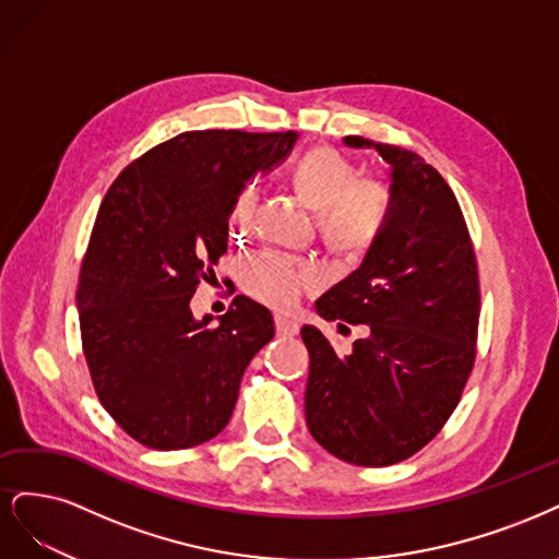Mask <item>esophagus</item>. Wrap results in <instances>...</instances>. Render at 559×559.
<instances>
[{"mask_svg":"<svg viewBox=\"0 0 559 559\" xmlns=\"http://www.w3.org/2000/svg\"><path fill=\"white\" fill-rule=\"evenodd\" d=\"M299 332V322L285 316H276V334L278 336H295Z\"/></svg>","mask_w":559,"mask_h":559,"instance_id":"esophagus-1","label":"esophagus"}]
</instances>
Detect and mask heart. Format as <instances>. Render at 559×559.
I'll return each instance as SVG.
<instances>
[{"instance_id":"b5f03b06","label":"heart","mask_w":559,"mask_h":559,"mask_svg":"<svg viewBox=\"0 0 559 559\" xmlns=\"http://www.w3.org/2000/svg\"><path fill=\"white\" fill-rule=\"evenodd\" d=\"M293 186L306 209L318 215L322 239L338 253H362L381 234L390 190L383 181L362 178L355 181V167L332 148L306 153L293 171ZM255 190H243L231 206L234 227H248L255 211ZM320 283L313 264L295 262L281 253H258L243 266V287L248 295L274 309H290L304 290Z\"/></svg>"}]
</instances>
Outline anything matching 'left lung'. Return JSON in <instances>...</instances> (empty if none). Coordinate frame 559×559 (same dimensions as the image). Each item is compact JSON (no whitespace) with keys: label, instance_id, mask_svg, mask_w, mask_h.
I'll list each match as a JSON object with an SVG mask.
<instances>
[{"label":"left lung","instance_id":"1","mask_svg":"<svg viewBox=\"0 0 559 559\" xmlns=\"http://www.w3.org/2000/svg\"><path fill=\"white\" fill-rule=\"evenodd\" d=\"M344 143L383 157L390 211L362 264L316 301L320 318L362 322L369 336L336 353L318 328H301L311 357L306 425L338 460L390 466L435 439L460 402L476 357V258L435 167L390 143Z\"/></svg>","mask_w":559,"mask_h":559}]
</instances>
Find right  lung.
Here are the masks:
<instances>
[{"mask_svg":"<svg viewBox=\"0 0 559 559\" xmlns=\"http://www.w3.org/2000/svg\"><path fill=\"white\" fill-rule=\"evenodd\" d=\"M297 132H183L124 169L99 206L81 269L83 353L102 406L139 443L218 437L250 359L274 338L264 306L194 318L190 299L227 253L237 197L293 153Z\"/></svg>","mask_w":559,"mask_h":559,"instance_id":"right-lung-1","label":"right lung"}]
</instances>
